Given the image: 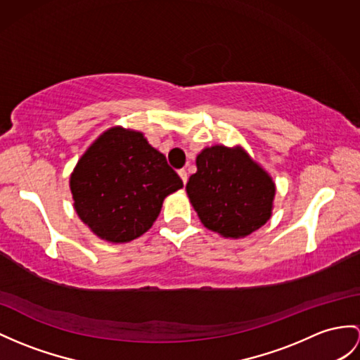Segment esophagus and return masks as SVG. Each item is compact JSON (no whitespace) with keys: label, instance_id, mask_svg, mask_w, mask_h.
Returning <instances> with one entry per match:
<instances>
[{"label":"esophagus","instance_id":"esophagus-1","mask_svg":"<svg viewBox=\"0 0 360 360\" xmlns=\"http://www.w3.org/2000/svg\"><path fill=\"white\" fill-rule=\"evenodd\" d=\"M179 175H180V179L183 180V183H185V185H186V181H188V172H186L185 169H180V171H179Z\"/></svg>","mask_w":360,"mask_h":360}]
</instances>
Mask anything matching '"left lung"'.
<instances>
[{"label":"left lung","instance_id":"1","mask_svg":"<svg viewBox=\"0 0 360 360\" xmlns=\"http://www.w3.org/2000/svg\"><path fill=\"white\" fill-rule=\"evenodd\" d=\"M186 192L207 229L243 238L270 218L275 183L243 150L220 145L198 154Z\"/></svg>","mask_w":360,"mask_h":360}]
</instances>
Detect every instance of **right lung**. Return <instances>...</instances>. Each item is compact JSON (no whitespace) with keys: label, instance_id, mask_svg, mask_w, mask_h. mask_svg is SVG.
I'll return each mask as SVG.
<instances>
[{"label":"right lung","instance_id":"obj_1","mask_svg":"<svg viewBox=\"0 0 360 360\" xmlns=\"http://www.w3.org/2000/svg\"><path fill=\"white\" fill-rule=\"evenodd\" d=\"M183 186L142 133L111 128L77 162L70 179L75 209L102 240L127 243L159 217L163 198Z\"/></svg>","mask_w":360,"mask_h":360}]
</instances>
